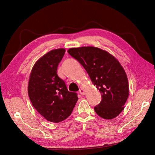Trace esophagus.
<instances>
[{
  "instance_id": "obj_1",
  "label": "esophagus",
  "mask_w": 155,
  "mask_h": 155,
  "mask_svg": "<svg viewBox=\"0 0 155 155\" xmlns=\"http://www.w3.org/2000/svg\"><path fill=\"white\" fill-rule=\"evenodd\" d=\"M79 93H80L81 95H85V89H84V88L79 89Z\"/></svg>"
}]
</instances>
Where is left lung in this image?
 <instances>
[{"label": "left lung", "mask_w": 155, "mask_h": 155, "mask_svg": "<svg viewBox=\"0 0 155 155\" xmlns=\"http://www.w3.org/2000/svg\"><path fill=\"white\" fill-rule=\"evenodd\" d=\"M68 53L86 70L101 93V101L94 107L96 114L106 120L116 118L124 109L129 90L127 77L120 62L108 51L94 46L72 48Z\"/></svg>", "instance_id": "obj_1"}]
</instances>
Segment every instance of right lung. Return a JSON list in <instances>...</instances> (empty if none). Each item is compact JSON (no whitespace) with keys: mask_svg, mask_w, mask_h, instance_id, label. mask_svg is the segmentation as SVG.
<instances>
[{"mask_svg":"<svg viewBox=\"0 0 155 155\" xmlns=\"http://www.w3.org/2000/svg\"><path fill=\"white\" fill-rule=\"evenodd\" d=\"M65 49L52 50L37 61L30 75L28 92L33 106L44 118L58 123L71 114L78 97L69 92L57 74Z\"/></svg>","mask_w":155,"mask_h":155,"instance_id":"add662e5","label":"right lung"}]
</instances>
